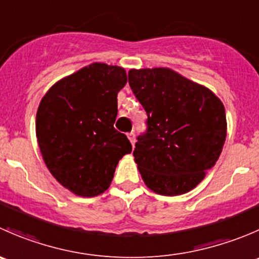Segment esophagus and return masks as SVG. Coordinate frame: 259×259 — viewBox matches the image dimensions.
I'll use <instances>...</instances> for the list:
<instances>
[{
    "label": "esophagus",
    "instance_id": "1",
    "mask_svg": "<svg viewBox=\"0 0 259 259\" xmlns=\"http://www.w3.org/2000/svg\"><path fill=\"white\" fill-rule=\"evenodd\" d=\"M127 139H129V142L132 143V145L135 144V134L134 133H130V134H127Z\"/></svg>",
    "mask_w": 259,
    "mask_h": 259
}]
</instances>
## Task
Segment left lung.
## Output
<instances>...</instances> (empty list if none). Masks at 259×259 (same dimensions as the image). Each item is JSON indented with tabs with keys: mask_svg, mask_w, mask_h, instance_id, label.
Segmentation results:
<instances>
[{
	"mask_svg": "<svg viewBox=\"0 0 259 259\" xmlns=\"http://www.w3.org/2000/svg\"><path fill=\"white\" fill-rule=\"evenodd\" d=\"M129 85L148 114V132L134 149L145 185L166 197L190 192L223 150V103L208 88L168 67L132 69Z\"/></svg>",
	"mask_w": 259,
	"mask_h": 259,
	"instance_id": "left-lung-1",
	"label": "left lung"
}]
</instances>
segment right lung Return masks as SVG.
<instances>
[{"mask_svg": "<svg viewBox=\"0 0 259 259\" xmlns=\"http://www.w3.org/2000/svg\"><path fill=\"white\" fill-rule=\"evenodd\" d=\"M124 67L93 62L62 77L41 99L36 138L46 166L64 188L96 197L110 187L115 168L133 148L115 130Z\"/></svg>", "mask_w": 259, "mask_h": 259, "instance_id": "add662e5", "label": "right lung"}]
</instances>
